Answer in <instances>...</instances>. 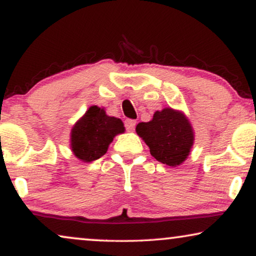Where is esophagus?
I'll list each match as a JSON object with an SVG mask.
<instances>
[{"instance_id":"esophagus-1","label":"esophagus","mask_w":256,"mask_h":256,"mask_svg":"<svg viewBox=\"0 0 256 256\" xmlns=\"http://www.w3.org/2000/svg\"><path fill=\"white\" fill-rule=\"evenodd\" d=\"M136 126V121L135 120H132V118H127V120L124 121V127L127 130H134Z\"/></svg>"}]
</instances>
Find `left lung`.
Segmentation results:
<instances>
[{
  "label": "left lung",
  "instance_id": "left-lung-1",
  "mask_svg": "<svg viewBox=\"0 0 256 256\" xmlns=\"http://www.w3.org/2000/svg\"><path fill=\"white\" fill-rule=\"evenodd\" d=\"M136 132L144 140L150 154L169 166L183 163L194 144V132L188 118L171 108L157 110L152 121L136 126Z\"/></svg>",
  "mask_w": 256,
  "mask_h": 256
}]
</instances>
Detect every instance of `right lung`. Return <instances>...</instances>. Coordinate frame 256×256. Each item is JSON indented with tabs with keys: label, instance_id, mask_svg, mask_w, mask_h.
Returning a JSON list of instances; mask_svg holds the SVG:
<instances>
[{
	"label": "right lung",
	"instance_id": "1",
	"mask_svg": "<svg viewBox=\"0 0 256 256\" xmlns=\"http://www.w3.org/2000/svg\"><path fill=\"white\" fill-rule=\"evenodd\" d=\"M124 132L120 118L108 116L104 110L92 106L72 128V152L84 162H93L106 154L114 136Z\"/></svg>",
	"mask_w": 256,
	"mask_h": 256
}]
</instances>
